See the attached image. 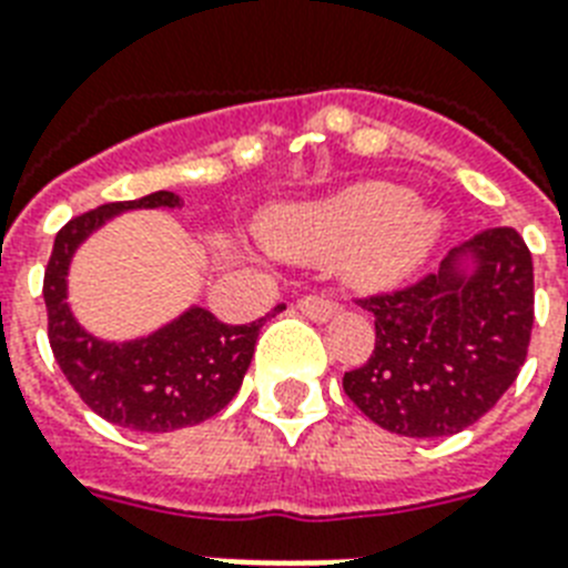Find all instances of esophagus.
<instances>
[{"mask_svg": "<svg viewBox=\"0 0 568 568\" xmlns=\"http://www.w3.org/2000/svg\"><path fill=\"white\" fill-rule=\"evenodd\" d=\"M295 307L307 318L318 322V325H325V322H331L339 313V304L331 302V298H322V295H304V298H298Z\"/></svg>", "mask_w": 568, "mask_h": 568, "instance_id": "obj_1", "label": "esophagus"}]
</instances>
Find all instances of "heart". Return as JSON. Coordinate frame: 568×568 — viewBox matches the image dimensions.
<instances>
[{
    "label": "heart",
    "instance_id": "1",
    "mask_svg": "<svg viewBox=\"0 0 568 568\" xmlns=\"http://www.w3.org/2000/svg\"><path fill=\"white\" fill-rule=\"evenodd\" d=\"M447 234V214L418 205L415 191L395 182H359L336 194L284 209L273 220L281 252L302 261L339 257L354 287H395L429 261Z\"/></svg>",
    "mask_w": 568,
    "mask_h": 568
}]
</instances>
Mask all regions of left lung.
Instances as JSON below:
<instances>
[{"mask_svg":"<svg viewBox=\"0 0 568 568\" xmlns=\"http://www.w3.org/2000/svg\"><path fill=\"white\" fill-rule=\"evenodd\" d=\"M374 313L368 363L342 377L365 418L406 438L467 429L508 392L534 325V264L514 229H487L409 290L359 302Z\"/></svg>","mask_w":568,"mask_h":568,"instance_id":"obj_1","label":"left lung"}]
</instances>
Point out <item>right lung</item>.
<instances>
[{
	"mask_svg": "<svg viewBox=\"0 0 568 568\" xmlns=\"http://www.w3.org/2000/svg\"><path fill=\"white\" fill-rule=\"evenodd\" d=\"M142 209H182V200L171 191H153L69 220L54 237L42 298L54 359L89 409L135 433H173L203 424L237 395L266 318L223 325L205 307L191 304L135 339H104L87 331L65 302L74 252L110 220ZM275 311H284V304Z\"/></svg>",
	"mask_w": 568,
	"mask_h": 568,
	"instance_id": "1",
	"label": "right lung"
}]
</instances>
